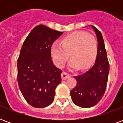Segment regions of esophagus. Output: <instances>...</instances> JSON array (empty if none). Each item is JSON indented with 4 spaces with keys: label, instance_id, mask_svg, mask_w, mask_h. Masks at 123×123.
Here are the masks:
<instances>
[{
    "label": "esophagus",
    "instance_id": "obj_1",
    "mask_svg": "<svg viewBox=\"0 0 123 123\" xmlns=\"http://www.w3.org/2000/svg\"><path fill=\"white\" fill-rule=\"evenodd\" d=\"M61 76H62V80H67V78H68L70 77V75L68 74L67 73V72H63L62 73Z\"/></svg>",
    "mask_w": 123,
    "mask_h": 123
}]
</instances>
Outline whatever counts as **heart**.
Instances as JSON below:
<instances>
[{"label":"heart","mask_w":123,"mask_h":123,"mask_svg":"<svg viewBox=\"0 0 123 123\" xmlns=\"http://www.w3.org/2000/svg\"><path fill=\"white\" fill-rule=\"evenodd\" d=\"M97 53L98 41L85 31L73 32L62 38L61 43L54 42L51 47V55L59 68L64 67L70 55L71 68L86 69L95 61Z\"/></svg>","instance_id":"1"}]
</instances>
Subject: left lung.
<instances>
[{"label": "left lung", "instance_id": "1", "mask_svg": "<svg viewBox=\"0 0 123 123\" xmlns=\"http://www.w3.org/2000/svg\"><path fill=\"white\" fill-rule=\"evenodd\" d=\"M96 33L98 53L95 64L82 74L74 76L77 84L70 91L73 103L83 108L95 105L105 92L109 72L107 55L103 36L100 31L91 25Z\"/></svg>", "mask_w": 123, "mask_h": 123}]
</instances>
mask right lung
<instances>
[{"instance_id": "obj_1", "label": "right lung", "mask_w": 123, "mask_h": 123, "mask_svg": "<svg viewBox=\"0 0 123 123\" xmlns=\"http://www.w3.org/2000/svg\"><path fill=\"white\" fill-rule=\"evenodd\" d=\"M63 33L38 25L28 35L18 59V83L30 105L43 108L53 101L62 70L54 65L51 49Z\"/></svg>"}]
</instances>
